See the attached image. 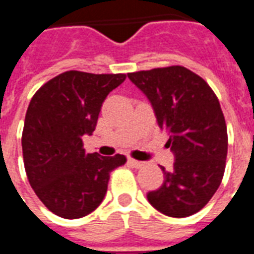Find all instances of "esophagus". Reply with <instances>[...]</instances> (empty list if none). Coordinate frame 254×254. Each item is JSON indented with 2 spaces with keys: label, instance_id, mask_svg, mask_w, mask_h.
Instances as JSON below:
<instances>
[{
  "label": "esophagus",
  "instance_id": "obj_1",
  "mask_svg": "<svg viewBox=\"0 0 254 254\" xmlns=\"http://www.w3.org/2000/svg\"><path fill=\"white\" fill-rule=\"evenodd\" d=\"M127 163L134 167V169H141L145 163L144 162H138V160H134V159H127Z\"/></svg>",
  "mask_w": 254,
  "mask_h": 254
}]
</instances>
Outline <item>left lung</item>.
Here are the masks:
<instances>
[{
    "mask_svg": "<svg viewBox=\"0 0 254 254\" xmlns=\"http://www.w3.org/2000/svg\"><path fill=\"white\" fill-rule=\"evenodd\" d=\"M127 77L149 100L174 155L173 170L160 166L163 184L147 198L167 216H190L211 200L223 178L227 127L218 98L184 66L127 73Z\"/></svg>",
    "mask_w": 254,
    "mask_h": 254,
    "instance_id": "left-lung-1",
    "label": "left lung"
}]
</instances>
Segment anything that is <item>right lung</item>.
Listing matches in <instances>:
<instances>
[{
  "mask_svg": "<svg viewBox=\"0 0 254 254\" xmlns=\"http://www.w3.org/2000/svg\"><path fill=\"white\" fill-rule=\"evenodd\" d=\"M127 74L69 70L36 91L25 114L23 158L31 188L53 213L65 219L88 215L103 201L110 171L124 155L87 154L83 136L95 130L103 102Z\"/></svg>",
  "mask_w": 254,
  "mask_h": 254,
  "instance_id": "add662e5",
  "label": "right lung"
}]
</instances>
